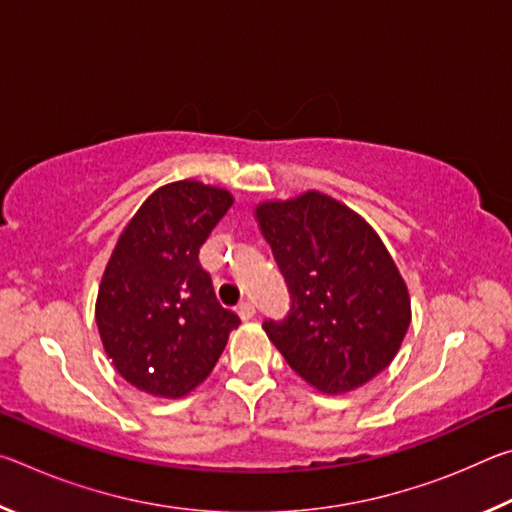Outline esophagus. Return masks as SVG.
<instances>
[{
	"label": "esophagus",
	"instance_id": "obj_1",
	"mask_svg": "<svg viewBox=\"0 0 512 512\" xmlns=\"http://www.w3.org/2000/svg\"><path fill=\"white\" fill-rule=\"evenodd\" d=\"M237 314H239L241 320H250L255 316V305H253V302H248V300L241 302V305L237 307Z\"/></svg>",
	"mask_w": 512,
	"mask_h": 512
}]
</instances>
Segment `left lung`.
Instances as JSON below:
<instances>
[{
  "label": "left lung",
  "mask_w": 512,
  "mask_h": 512,
  "mask_svg": "<svg viewBox=\"0 0 512 512\" xmlns=\"http://www.w3.org/2000/svg\"><path fill=\"white\" fill-rule=\"evenodd\" d=\"M255 219L291 293L289 316L264 323L289 366L325 395L350 393L391 366L411 298L375 228L316 189L259 203Z\"/></svg>",
  "instance_id": "obj_1"
}]
</instances>
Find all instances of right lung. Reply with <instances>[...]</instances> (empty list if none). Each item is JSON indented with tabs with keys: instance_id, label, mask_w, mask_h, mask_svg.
<instances>
[{
	"instance_id": "obj_1",
	"label": "right lung",
	"mask_w": 512,
	"mask_h": 512,
	"mask_svg": "<svg viewBox=\"0 0 512 512\" xmlns=\"http://www.w3.org/2000/svg\"><path fill=\"white\" fill-rule=\"evenodd\" d=\"M232 203L228 189L176 180L155 189L119 235L94 318L112 366L137 391L169 400L192 393L239 327L198 262Z\"/></svg>"
}]
</instances>
